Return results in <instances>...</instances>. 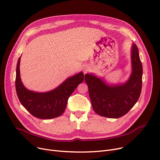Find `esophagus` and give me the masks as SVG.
Masks as SVG:
<instances>
[{
	"mask_svg": "<svg viewBox=\"0 0 160 160\" xmlns=\"http://www.w3.org/2000/svg\"><path fill=\"white\" fill-rule=\"evenodd\" d=\"M89 70V67L88 66H85L84 67H83V72H84V74H86Z\"/></svg>",
	"mask_w": 160,
	"mask_h": 160,
	"instance_id": "esophagus-1",
	"label": "esophagus"
}]
</instances>
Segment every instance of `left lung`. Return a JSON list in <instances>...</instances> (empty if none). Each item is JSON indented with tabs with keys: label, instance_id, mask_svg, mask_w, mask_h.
<instances>
[{
	"label": "left lung",
	"instance_id": "left-lung-1",
	"mask_svg": "<svg viewBox=\"0 0 160 160\" xmlns=\"http://www.w3.org/2000/svg\"><path fill=\"white\" fill-rule=\"evenodd\" d=\"M131 56L132 72L126 83L108 85L93 74L85 75L91 105L98 115L119 118L127 114L138 100L142 88V67L138 48L134 43Z\"/></svg>",
	"mask_w": 160,
	"mask_h": 160
}]
</instances>
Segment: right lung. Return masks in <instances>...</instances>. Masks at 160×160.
<instances>
[{"instance_id": "obj_1", "label": "right lung", "mask_w": 160, "mask_h": 160, "mask_svg": "<svg viewBox=\"0 0 160 160\" xmlns=\"http://www.w3.org/2000/svg\"><path fill=\"white\" fill-rule=\"evenodd\" d=\"M21 57L16 68L15 89L21 104L33 116L41 119H50L60 116L64 112L69 97L83 80L80 72L67 78L56 89L45 93H37L25 88L20 77Z\"/></svg>"}]
</instances>
